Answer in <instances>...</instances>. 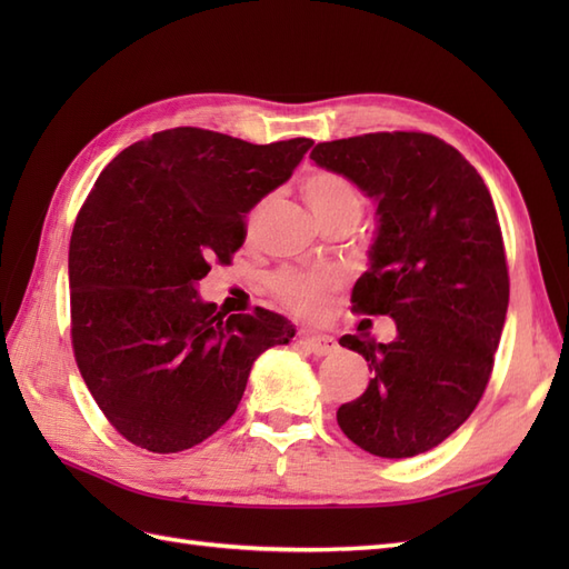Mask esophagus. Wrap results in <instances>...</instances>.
Instances as JSON below:
<instances>
[{
    "instance_id": "34e87169",
    "label": "esophagus",
    "mask_w": 569,
    "mask_h": 569,
    "mask_svg": "<svg viewBox=\"0 0 569 569\" xmlns=\"http://www.w3.org/2000/svg\"><path fill=\"white\" fill-rule=\"evenodd\" d=\"M306 345L308 352L318 355V357H325V355H332L337 349V342L332 340L330 335H303V340H300Z\"/></svg>"
}]
</instances>
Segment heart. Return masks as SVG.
<instances>
[{
	"mask_svg": "<svg viewBox=\"0 0 569 569\" xmlns=\"http://www.w3.org/2000/svg\"><path fill=\"white\" fill-rule=\"evenodd\" d=\"M300 192L318 220L340 210H361V196L352 180L340 173L322 171V168L310 171L300 180ZM253 217H257V210L251 220ZM337 286H340V278L330 271L288 269L273 278V293L278 300L303 318H318L328 308V298Z\"/></svg>",
	"mask_w": 569,
	"mask_h": 569,
	"instance_id": "obj_1",
	"label": "heart"
}]
</instances>
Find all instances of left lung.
<instances>
[{"label": "left lung", "mask_w": 569, "mask_h": 569, "mask_svg": "<svg viewBox=\"0 0 569 569\" xmlns=\"http://www.w3.org/2000/svg\"><path fill=\"white\" fill-rule=\"evenodd\" d=\"M310 159L377 202L355 310L389 316L396 340L345 335L369 361L342 432L377 457H416L462 426L485 393L509 308V269L489 188L462 153L422 131L325 141Z\"/></svg>", "instance_id": "8db88e82"}]
</instances>
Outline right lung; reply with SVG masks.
Masks as SVG:
<instances>
[{
	"instance_id": "obj_1",
	"label": "right lung",
	"mask_w": 569,
	"mask_h": 569,
	"mask_svg": "<svg viewBox=\"0 0 569 569\" xmlns=\"http://www.w3.org/2000/svg\"><path fill=\"white\" fill-rule=\"evenodd\" d=\"M310 147L178 127L100 173L70 237V335L84 386L131 445L171 455L208 440L234 416L257 357L293 340L271 310L224 318L198 281L229 263L249 210Z\"/></svg>"
}]
</instances>
